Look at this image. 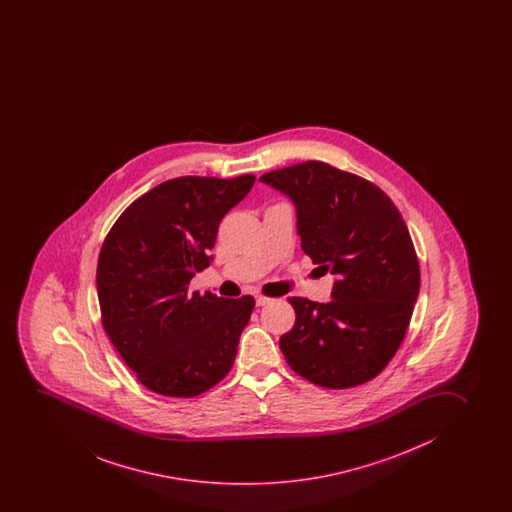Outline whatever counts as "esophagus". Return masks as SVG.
Here are the masks:
<instances>
[{
    "instance_id": "obj_1",
    "label": "esophagus",
    "mask_w": 512,
    "mask_h": 512,
    "mask_svg": "<svg viewBox=\"0 0 512 512\" xmlns=\"http://www.w3.org/2000/svg\"><path fill=\"white\" fill-rule=\"evenodd\" d=\"M269 303H271V299H269V297H266V296L255 297V304H257V306H266V304H269Z\"/></svg>"
}]
</instances>
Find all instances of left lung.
Segmentation results:
<instances>
[{
    "label": "left lung",
    "mask_w": 512,
    "mask_h": 512,
    "mask_svg": "<svg viewBox=\"0 0 512 512\" xmlns=\"http://www.w3.org/2000/svg\"><path fill=\"white\" fill-rule=\"evenodd\" d=\"M296 206L301 248L336 276L329 303L289 297L296 324L280 338L290 368L327 389L361 386L393 359L419 296V262L393 200L324 162L260 176Z\"/></svg>",
    "instance_id": "left-lung-1"
}]
</instances>
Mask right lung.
<instances>
[{
    "instance_id": "obj_1",
    "label": "right lung",
    "mask_w": 512,
    "mask_h": 512,
    "mask_svg": "<svg viewBox=\"0 0 512 512\" xmlns=\"http://www.w3.org/2000/svg\"><path fill=\"white\" fill-rule=\"evenodd\" d=\"M255 176L171 179L135 200L105 237L97 267L102 324L153 393L192 398L229 373L255 301L188 292L211 264L218 225Z\"/></svg>"
}]
</instances>
